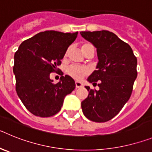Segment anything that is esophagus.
<instances>
[{
    "instance_id": "1",
    "label": "esophagus",
    "mask_w": 152,
    "mask_h": 152,
    "mask_svg": "<svg viewBox=\"0 0 152 152\" xmlns=\"http://www.w3.org/2000/svg\"><path fill=\"white\" fill-rule=\"evenodd\" d=\"M75 86H76V88H79L83 87V84L81 82H79V81H76L75 82Z\"/></svg>"
}]
</instances>
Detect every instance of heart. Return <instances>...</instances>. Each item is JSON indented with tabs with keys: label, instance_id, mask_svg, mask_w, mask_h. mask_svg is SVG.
Returning a JSON list of instances; mask_svg holds the SVG:
<instances>
[{
	"label": "heart",
	"instance_id": "heart-1",
	"mask_svg": "<svg viewBox=\"0 0 152 152\" xmlns=\"http://www.w3.org/2000/svg\"><path fill=\"white\" fill-rule=\"evenodd\" d=\"M88 45H91V44L86 43L84 44L81 47V49L85 48V47L88 46ZM68 54V51L65 53V56H67ZM67 73L68 75H70L71 77H73L74 79L77 80H80L83 78V77L85 76V75H88L90 72V70L88 69V68L85 66H80V65H76V64H72L70 65L69 67H68L67 68Z\"/></svg>",
	"mask_w": 152,
	"mask_h": 152
}]
</instances>
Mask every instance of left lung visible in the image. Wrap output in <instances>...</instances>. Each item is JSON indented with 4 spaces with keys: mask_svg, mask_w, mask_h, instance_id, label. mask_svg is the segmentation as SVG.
I'll list each match as a JSON object with an SVG mask.
<instances>
[{
    "mask_svg": "<svg viewBox=\"0 0 152 152\" xmlns=\"http://www.w3.org/2000/svg\"><path fill=\"white\" fill-rule=\"evenodd\" d=\"M83 38L96 49V70L88 78L100 89L89 91L81 102L84 116L91 121L104 123L116 116L131 96L137 77V58L129 44L107 30L80 32Z\"/></svg>",
    "mask_w": 152,
    "mask_h": 152,
    "instance_id": "8db88e82",
    "label": "left lung"
}]
</instances>
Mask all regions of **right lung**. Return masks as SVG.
<instances>
[{
  "mask_svg": "<svg viewBox=\"0 0 152 152\" xmlns=\"http://www.w3.org/2000/svg\"><path fill=\"white\" fill-rule=\"evenodd\" d=\"M78 33L54 30L37 33L25 40L14 55L13 73L16 91L28 110L40 117L58 113L65 96L74 91L75 82L68 75L61 76L57 84L49 77Z\"/></svg>",
  "mask_w": 152,
  "mask_h": 152,
  "instance_id": "1",
  "label": "right lung"
}]
</instances>
